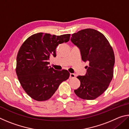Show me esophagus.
Here are the masks:
<instances>
[{
  "instance_id": "esophagus-1",
  "label": "esophagus",
  "mask_w": 129,
  "mask_h": 129,
  "mask_svg": "<svg viewBox=\"0 0 129 129\" xmlns=\"http://www.w3.org/2000/svg\"><path fill=\"white\" fill-rule=\"evenodd\" d=\"M75 77V75L74 73H70V76H69V78H73Z\"/></svg>"
}]
</instances>
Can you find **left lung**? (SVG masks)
<instances>
[{
  "mask_svg": "<svg viewBox=\"0 0 129 129\" xmlns=\"http://www.w3.org/2000/svg\"><path fill=\"white\" fill-rule=\"evenodd\" d=\"M71 40L79 48L82 60L89 64L85 76L77 77L80 86L74 91L82 99H95L106 90L113 77L112 47L103 34L91 28L72 34Z\"/></svg>",
  "mask_w": 129,
  "mask_h": 129,
  "instance_id": "1",
  "label": "left lung"
}]
</instances>
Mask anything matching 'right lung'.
Wrapping results in <instances>:
<instances>
[{
  "label": "right lung",
  "mask_w": 129,
  "mask_h": 129,
  "mask_svg": "<svg viewBox=\"0 0 129 129\" xmlns=\"http://www.w3.org/2000/svg\"><path fill=\"white\" fill-rule=\"evenodd\" d=\"M70 34L56 36L38 33L28 38L19 49L16 72L24 90L38 101L49 99L60 84L69 77L67 70L57 71L48 66L51 56L56 57L58 45L69 40Z\"/></svg>",
  "instance_id": "right-lung-1"
}]
</instances>
